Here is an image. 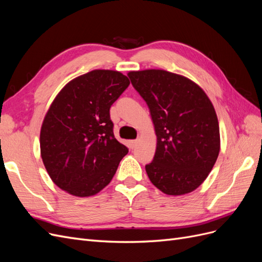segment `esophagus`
<instances>
[{"mask_svg":"<svg viewBox=\"0 0 262 262\" xmlns=\"http://www.w3.org/2000/svg\"><path fill=\"white\" fill-rule=\"evenodd\" d=\"M138 140H132V141H130V146H131V148H134L136 147L137 145H138Z\"/></svg>","mask_w":262,"mask_h":262,"instance_id":"esophagus-1","label":"esophagus"}]
</instances>
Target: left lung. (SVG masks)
Wrapping results in <instances>:
<instances>
[{
  "label": "left lung",
  "mask_w": 262,
  "mask_h": 262,
  "mask_svg": "<svg viewBox=\"0 0 262 262\" xmlns=\"http://www.w3.org/2000/svg\"><path fill=\"white\" fill-rule=\"evenodd\" d=\"M131 83L148 106L157 144L145 166L150 182L168 195L193 191L220 153L215 109L201 87L164 70L132 71Z\"/></svg>",
  "instance_id": "8db88e82"
}]
</instances>
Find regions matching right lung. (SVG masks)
<instances>
[{
	"label": "right lung",
	"instance_id": "1",
	"mask_svg": "<svg viewBox=\"0 0 262 262\" xmlns=\"http://www.w3.org/2000/svg\"><path fill=\"white\" fill-rule=\"evenodd\" d=\"M118 71L94 70L69 82L54 98L40 130L50 178L75 196L104 189L129 149L114 136L110 107L129 86Z\"/></svg>",
	"mask_w": 262,
	"mask_h": 262
}]
</instances>
